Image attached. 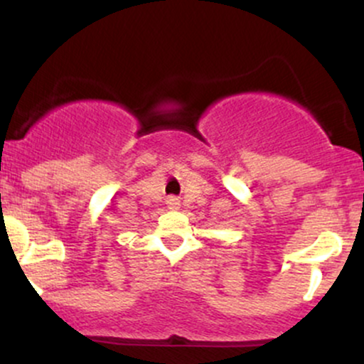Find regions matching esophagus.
<instances>
[{"label": "esophagus", "mask_w": 364, "mask_h": 364, "mask_svg": "<svg viewBox=\"0 0 364 364\" xmlns=\"http://www.w3.org/2000/svg\"><path fill=\"white\" fill-rule=\"evenodd\" d=\"M178 205H179V202H178L176 198H171V200H169V207H171V208H178Z\"/></svg>", "instance_id": "34e87169"}]
</instances>
